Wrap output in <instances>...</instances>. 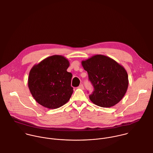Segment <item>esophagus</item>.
<instances>
[{"label": "esophagus", "instance_id": "esophagus-1", "mask_svg": "<svg viewBox=\"0 0 153 153\" xmlns=\"http://www.w3.org/2000/svg\"><path fill=\"white\" fill-rule=\"evenodd\" d=\"M78 88H81V89H82V90H84V87L83 84L79 85V87H78Z\"/></svg>", "mask_w": 153, "mask_h": 153}]
</instances>
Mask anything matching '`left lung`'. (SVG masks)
I'll return each mask as SVG.
<instances>
[{
    "label": "left lung",
    "instance_id": "obj_1",
    "mask_svg": "<svg viewBox=\"0 0 153 153\" xmlns=\"http://www.w3.org/2000/svg\"><path fill=\"white\" fill-rule=\"evenodd\" d=\"M94 87L89 95L95 105L109 108L118 103L126 94L128 85V75L125 69L112 59L96 55L81 62Z\"/></svg>",
    "mask_w": 153,
    "mask_h": 153
}]
</instances>
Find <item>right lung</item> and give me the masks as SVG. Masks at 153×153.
<instances>
[{"mask_svg": "<svg viewBox=\"0 0 153 153\" xmlns=\"http://www.w3.org/2000/svg\"><path fill=\"white\" fill-rule=\"evenodd\" d=\"M69 62L65 57H48L33 66L29 72L28 86L35 100L49 109L66 103L73 93L72 74L67 71Z\"/></svg>", "mask_w": 153, "mask_h": 153, "instance_id": "right-lung-1", "label": "right lung"}]
</instances>
